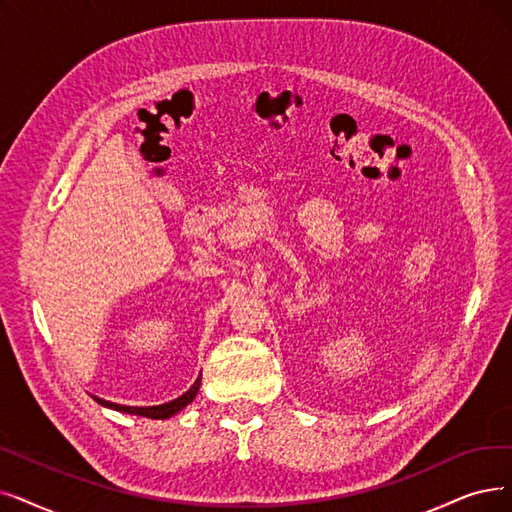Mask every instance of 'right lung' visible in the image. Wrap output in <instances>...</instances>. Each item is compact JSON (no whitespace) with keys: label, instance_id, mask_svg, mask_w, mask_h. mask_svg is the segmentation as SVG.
<instances>
[{"label":"right lung","instance_id":"1","mask_svg":"<svg viewBox=\"0 0 512 512\" xmlns=\"http://www.w3.org/2000/svg\"><path fill=\"white\" fill-rule=\"evenodd\" d=\"M199 384H201V376L195 380V384L189 388V391L185 395H180L178 399L174 401H168V403H161V405H151V407H132V405H119V403H111V401H105L100 397H94L100 405L105 407H111V410H117V412H124V414H134V416H145V418H153V420H166V418H172L174 414H178L182 407H187L197 391H199Z\"/></svg>","mask_w":512,"mask_h":512}]
</instances>
